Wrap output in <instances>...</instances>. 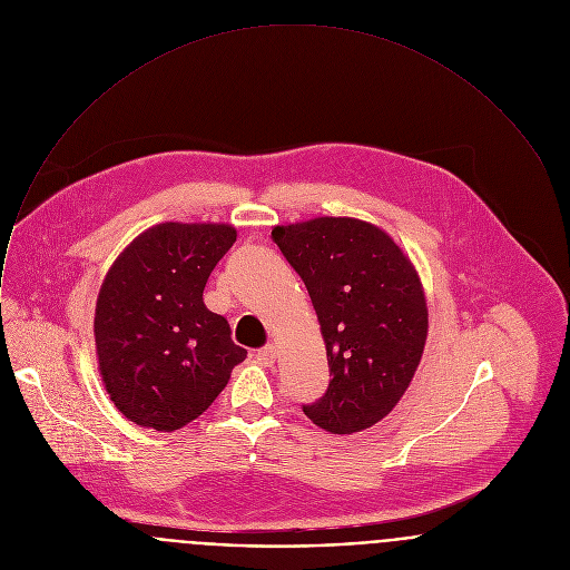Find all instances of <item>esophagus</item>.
Wrapping results in <instances>:
<instances>
[{
  "label": "esophagus",
  "instance_id": "1",
  "mask_svg": "<svg viewBox=\"0 0 570 570\" xmlns=\"http://www.w3.org/2000/svg\"><path fill=\"white\" fill-rule=\"evenodd\" d=\"M276 345H267V347H263V350H258L256 352V358L265 365V367H269V365H274V361H276Z\"/></svg>",
  "mask_w": 570,
  "mask_h": 570
}]
</instances>
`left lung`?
<instances>
[{
    "label": "left lung",
    "instance_id": "1",
    "mask_svg": "<svg viewBox=\"0 0 570 570\" xmlns=\"http://www.w3.org/2000/svg\"><path fill=\"white\" fill-rule=\"evenodd\" d=\"M272 240L303 278L327 350L330 386L305 415L338 435L374 426L424 352L429 309L415 265L382 227L352 216L274 225Z\"/></svg>",
    "mask_w": 570,
    "mask_h": 570
}]
</instances>
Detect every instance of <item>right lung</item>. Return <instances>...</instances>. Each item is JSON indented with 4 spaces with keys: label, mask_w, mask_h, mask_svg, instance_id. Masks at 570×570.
Masks as SVG:
<instances>
[{
    "label": "right lung",
    "mask_w": 570,
    "mask_h": 570,
    "mask_svg": "<svg viewBox=\"0 0 570 570\" xmlns=\"http://www.w3.org/2000/svg\"><path fill=\"white\" fill-rule=\"evenodd\" d=\"M234 240L229 223L166 220L110 265L95 307V350L104 386L130 422L186 426L245 361L229 323L203 303L205 283Z\"/></svg>",
    "instance_id": "obj_1"
}]
</instances>
